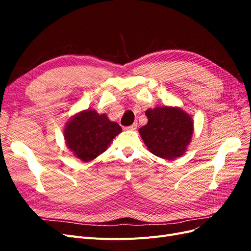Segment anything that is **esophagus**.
I'll use <instances>...</instances> for the list:
<instances>
[{"label":"esophagus","mask_w":251,"mask_h":251,"mask_svg":"<svg viewBox=\"0 0 251 251\" xmlns=\"http://www.w3.org/2000/svg\"><path fill=\"white\" fill-rule=\"evenodd\" d=\"M126 130H130V131H135L136 128H137V123H134L133 125L126 126Z\"/></svg>","instance_id":"34e87169"}]
</instances>
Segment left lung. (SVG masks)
Masks as SVG:
<instances>
[{"mask_svg":"<svg viewBox=\"0 0 251 251\" xmlns=\"http://www.w3.org/2000/svg\"><path fill=\"white\" fill-rule=\"evenodd\" d=\"M148 124L139 128L141 138L154 155L173 160L184 154L191 142L194 123L176 107H157L146 111Z\"/></svg>","mask_w":251,"mask_h":251,"instance_id":"1","label":"left lung"}]
</instances>
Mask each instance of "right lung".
<instances>
[{"label":"right lung","mask_w":251,"mask_h":251,"mask_svg":"<svg viewBox=\"0 0 251 251\" xmlns=\"http://www.w3.org/2000/svg\"><path fill=\"white\" fill-rule=\"evenodd\" d=\"M120 132L121 126L110 121L105 114L100 115L94 110H86L70 119L64 130V137L74 156L89 162L103 153Z\"/></svg>","instance_id":"1"}]
</instances>
